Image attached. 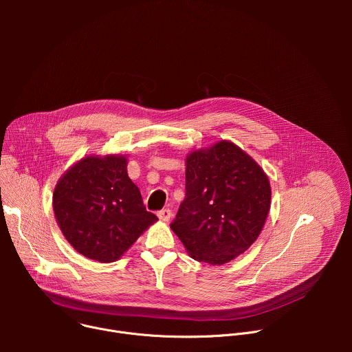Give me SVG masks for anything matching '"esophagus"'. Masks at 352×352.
<instances>
[{
    "instance_id": "1",
    "label": "esophagus",
    "mask_w": 352,
    "mask_h": 352,
    "mask_svg": "<svg viewBox=\"0 0 352 352\" xmlns=\"http://www.w3.org/2000/svg\"><path fill=\"white\" fill-rule=\"evenodd\" d=\"M157 216H159V219L162 220V221H170V219H171V216H173V212L170 210V209H163V210H160L159 213H157Z\"/></svg>"
}]
</instances>
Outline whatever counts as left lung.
Listing matches in <instances>:
<instances>
[{"mask_svg": "<svg viewBox=\"0 0 352 352\" xmlns=\"http://www.w3.org/2000/svg\"><path fill=\"white\" fill-rule=\"evenodd\" d=\"M185 199L171 230L199 262L224 265L259 236L270 210L261 166L228 140L186 156Z\"/></svg>", "mask_w": 352, "mask_h": 352, "instance_id": "obj_1", "label": "left lung"}]
</instances>
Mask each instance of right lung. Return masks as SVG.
I'll return each mask as SVG.
<instances>
[{"label": "right lung", "mask_w": 352, "mask_h": 352, "mask_svg": "<svg viewBox=\"0 0 352 352\" xmlns=\"http://www.w3.org/2000/svg\"><path fill=\"white\" fill-rule=\"evenodd\" d=\"M121 155L87 156L74 164L53 193L56 220L67 241L91 261H118L159 219L146 210Z\"/></svg>", "instance_id": "1"}]
</instances>
